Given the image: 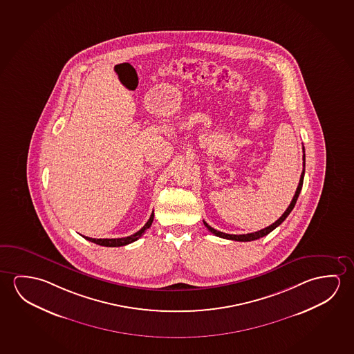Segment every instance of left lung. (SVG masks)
Masks as SVG:
<instances>
[{
    "instance_id": "1",
    "label": "left lung",
    "mask_w": 354,
    "mask_h": 354,
    "mask_svg": "<svg viewBox=\"0 0 354 354\" xmlns=\"http://www.w3.org/2000/svg\"><path fill=\"white\" fill-rule=\"evenodd\" d=\"M303 152L305 153L304 147H303ZM303 171H301V175H300L299 180V185L297 187V191H295V195L293 196V200L290 202V205H289L288 208L286 209V212L283 213L281 217L278 218L277 221L274 222V223L271 224V225H268L266 228L261 229V230H257L255 233H249V234H227V233H223V232H219V230H216V229L212 228L211 225H208V224L203 221V224L206 225V228L212 233V234L216 235V236H219V238H223V239H229V240H235V241H251V240L260 239L262 236H265V235L268 234V233H271L273 229L277 228L279 224H282L283 221L286 219V218L288 217L289 213L292 212V209H293L294 206H295V203H297V200H298V197H299L300 191H301V187H303V181H304V174H305V154H303Z\"/></svg>"
}]
</instances>
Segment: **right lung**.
I'll list each match as a JSON object with an SVG mask.
<instances>
[{"instance_id":"obj_1","label":"right lung","mask_w":354,"mask_h":354,"mask_svg":"<svg viewBox=\"0 0 354 354\" xmlns=\"http://www.w3.org/2000/svg\"><path fill=\"white\" fill-rule=\"evenodd\" d=\"M153 218H154V213L152 212L147 223L145 224L137 233L130 235V236H126V238H118V239H94V238H88V236H83V238L92 241L94 244L102 245V246H109V248L124 246V245L131 244V243L136 241L137 239H140L142 235L145 234V232L152 225Z\"/></svg>"}]
</instances>
